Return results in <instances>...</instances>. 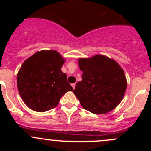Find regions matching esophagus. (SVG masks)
Instances as JSON below:
<instances>
[{
  "mask_svg": "<svg viewBox=\"0 0 151 151\" xmlns=\"http://www.w3.org/2000/svg\"><path fill=\"white\" fill-rule=\"evenodd\" d=\"M72 88H73V89H75L76 84H72Z\"/></svg>",
  "mask_w": 151,
  "mask_h": 151,
  "instance_id": "34e87169",
  "label": "esophagus"
}]
</instances>
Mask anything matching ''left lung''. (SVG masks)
I'll return each instance as SVG.
<instances>
[{
	"label": "left lung",
	"mask_w": 151,
	"mask_h": 151,
	"mask_svg": "<svg viewBox=\"0 0 151 151\" xmlns=\"http://www.w3.org/2000/svg\"><path fill=\"white\" fill-rule=\"evenodd\" d=\"M83 72L73 92L81 106L91 113L103 114L114 109L125 93L127 81L124 70L113 59L101 55L79 59Z\"/></svg>",
	"instance_id": "1"
}]
</instances>
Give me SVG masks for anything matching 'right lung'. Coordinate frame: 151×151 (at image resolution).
Returning a JSON list of instances; mask_svg holds the SVG:
<instances>
[{"label": "right lung", "instance_id": "add662e5", "mask_svg": "<svg viewBox=\"0 0 151 151\" xmlns=\"http://www.w3.org/2000/svg\"><path fill=\"white\" fill-rule=\"evenodd\" d=\"M64 63L56 50L37 52L23 62L17 85L27 106L35 111H47L56 107L66 92L73 90L61 70Z\"/></svg>", "mask_w": 151, "mask_h": 151}]
</instances>
